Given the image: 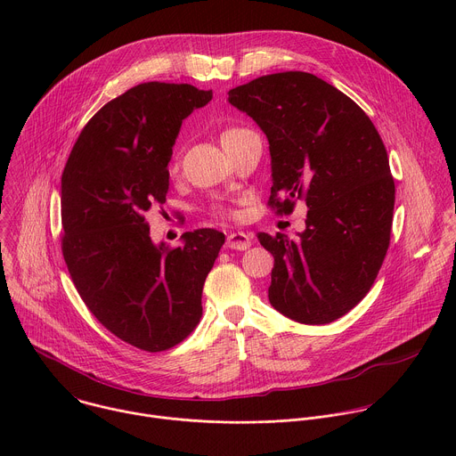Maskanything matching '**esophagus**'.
<instances>
[{
	"mask_svg": "<svg viewBox=\"0 0 456 456\" xmlns=\"http://www.w3.org/2000/svg\"><path fill=\"white\" fill-rule=\"evenodd\" d=\"M227 248H234V250H247L250 245H252V240H250V236L248 234H245V232H241V231H232V232H229V236H227Z\"/></svg>",
	"mask_w": 456,
	"mask_h": 456,
	"instance_id": "34e87169",
	"label": "esophagus"
}]
</instances>
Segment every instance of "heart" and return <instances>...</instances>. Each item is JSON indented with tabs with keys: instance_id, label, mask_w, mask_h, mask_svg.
<instances>
[{
	"instance_id": "1",
	"label": "heart",
	"mask_w": 456,
	"mask_h": 456,
	"mask_svg": "<svg viewBox=\"0 0 456 456\" xmlns=\"http://www.w3.org/2000/svg\"><path fill=\"white\" fill-rule=\"evenodd\" d=\"M238 132H241V127H229V129H225V132L222 134V137H225V135H232V134H238ZM176 166H178V157H173L171 169H176ZM213 211H215L216 215H220V216H231V215H232V213H231L227 208H224V206H215V208H213Z\"/></svg>"
}]
</instances>
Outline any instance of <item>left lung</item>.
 Masks as SVG:
<instances>
[{
	"label": "left lung",
	"mask_w": 456,
	"mask_h": 456,
	"mask_svg": "<svg viewBox=\"0 0 456 456\" xmlns=\"http://www.w3.org/2000/svg\"><path fill=\"white\" fill-rule=\"evenodd\" d=\"M269 139V206L290 215L305 200L296 240L259 232L273 256L269 301L303 324H327L371 289L389 247L395 182L370 117L343 92L306 72L262 76L229 92Z\"/></svg>",
	"instance_id": "obj_1"
}]
</instances>
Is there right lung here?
I'll return each instance as SVG.
<instances>
[{
	"label": "right lung",
	"mask_w": 456,
	"mask_h": 456,
	"mask_svg": "<svg viewBox=\"0 0 456 456\" xmlns=\"http://www.w3.org/2000/svg\"><path fill=\"white\" fill-rule=\"evenodd\" d=\"M211 99L191 85L129 88L86 122L62 171L61 248L72 281L102 327L144 352L169 350L197 329L225 241L199 229L178 247L155 245L146 222L166 202L182 120Z\"/></svg>",
	"instance_id": "right-lung-1"
}]
</instances>
